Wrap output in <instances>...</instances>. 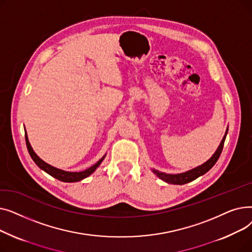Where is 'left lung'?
<instances>
[{"mask_svg":"<svg viewBox=\"0 0 252 252\" xmlns=\"http://www.w3.org/2000/svg\"><path fill=\"white\" fill-rule=\"evenodd\" d=\"M227 134H228V127H227L226 133H224V136L222 137V140L220 141V144L219 145L217 151L214 153V155L211 156L207 161H205L201 165L196 166V167H194V168H192L188 171H185V173L176 174V175L165 174V173H162V171H159V170L154 169V168H152V171L158 178H159L162 181H164L167 184L184 185V184L190 183V182L196 180L197 178H199V177L203 176L204 174H206L207 171L216 164V162L218 161L219 157L221 153V150H222V147H223V143H224V140H226Z\"/></svg>","mask_w":252,"mask_h":252,"instance_id":"1","label":"left lung"}]
</instances>
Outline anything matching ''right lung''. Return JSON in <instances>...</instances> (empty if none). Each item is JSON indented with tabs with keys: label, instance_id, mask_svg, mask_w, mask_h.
Here are the masks:
<instances>
[{
	"label": "right lung",
	"instance_id": "right-lung-1",
	"mask_svg": "<svg viewBox=\"0 0 252 252\" xmlns=\"http://www.w3.org/2000/svg\"><path fill=\"white\" fill-rule=\"evenodd\" d=\"M24 131H25V142H26V146H28V150H29V153L31 155V157L32 158V160L35 162V164L43 169L44 171H46L47 174H49L50 176L54 177L55 179L59 180V181H62V182H65V183H74V182H79L82 181L86 178H88L89 176H91L94 171L99 167V165L101 164V162L104 160V158L106 156V154L101 158V159L95 163L94 165H92L91 167L85 169V170H82V171H66V170H63V169H60V168H57L55 166H52L50 165L49 163L45 162L43 159H41L39 158L36 153L33 151L32 145L29 141V137H28V134H26V130L24 128Z\"/></svg>",
	"mask_w": 252,
	"mask_h": 252
}]
</instances>
